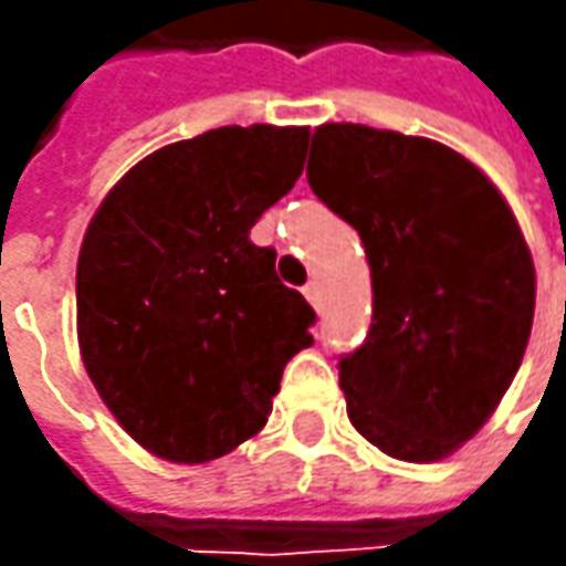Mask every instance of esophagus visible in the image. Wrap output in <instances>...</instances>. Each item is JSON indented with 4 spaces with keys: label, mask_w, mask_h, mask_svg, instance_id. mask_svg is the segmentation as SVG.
<instances>
[{
    "label": "esophagus",
    "mask_w": 566,
    "mask_h": 566,
    "mask_svg": "<svg viewBox=\"0 0 566 566\" xmlns=\"http://www.w3.org/2000/svg\"><path fill=\"white\" fill-rule=\"evenodd\" d=\"M302 293H305V298H308V302H312L315 308H321V305H324V293H321V286H317L315 280H312V283H308V286H305Z\"/></svg>",
    "instance_id": "obj_1"
}]
</instances>
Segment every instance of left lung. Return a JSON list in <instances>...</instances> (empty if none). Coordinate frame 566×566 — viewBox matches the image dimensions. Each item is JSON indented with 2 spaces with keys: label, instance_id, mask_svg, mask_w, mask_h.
Instances as JSON below:
<instances>
[{
  "label": "left lung",
  "instance_id": "8db88e82",
  "mask_svg": "<svg viewBox=\"0 0 566 566\" xmlns=\"http://www.w3.org/2000/svg\"><path fill=\"white\" fill-rule=\"evenodd\" d=\"M308 186L371 268V331L339 359L349 422L387 457L444 460L489 422L530 343L520 223L463 154L353 122L315 128Z\"/></svg>",
  "mask_w": 566,
  "mask_h": 566
}]
</instances>
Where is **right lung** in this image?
<instances>
[{
	"mask_svg": "<svg viewBox=\"0 0 566 566\" xmlns=\"http://www.w3.org/2000/svg\"><path fill=\"white\" fill-rule=\"evenodd\" d=\"M308 128L223 125L166 144L103 198L77 254V343L116 422L207 463L258 434L312 305L249 235L302 176Z\"/></svg>",
	"mask_w": 566,
	"mask_h": 566,
	"instance_id": "add662e5",
	"label": "right lung"
}]
</instances>
